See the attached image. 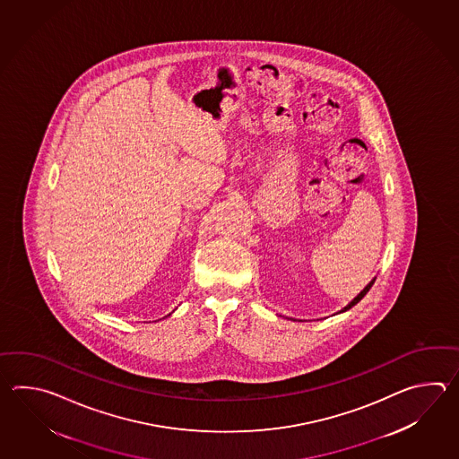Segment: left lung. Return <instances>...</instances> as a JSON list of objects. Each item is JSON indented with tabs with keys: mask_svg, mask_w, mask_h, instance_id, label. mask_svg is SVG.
Listing matches in <instances>:
<instances>
[{
	"mask_svg": "<svg viewBox=\"0 0 459 459\" xmlns=\"http://www.w3.org/2000/svg\"><path fill=\"white\" fill-rule=\"evenodd\" d=\"M374 281H376V277H374V279H372L371 282L368 283V285H366V287H364V289H362L361 292L358 293V297H354V299H352L351 302L348 303V305H346V307H344V308H342V312H346V310H350V308H351V307H354V305H356V303L359 302V300H361L362 297H364V295H366V293L369 292V289H371L372 283H374ZM342 312H340V313H342Z\"/></svg>",
	"mask_w": 459,
	"mask_h": 459,
	"instance_id": "1",
	"label": "left lung"
}]
</instances>
